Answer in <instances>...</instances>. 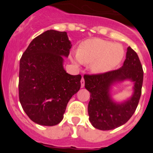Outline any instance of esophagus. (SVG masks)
<instances>
[{"label":"esophagus","mask_w":153,"mask_h":153,"mask_svg":"<svg viewBox=\"0 0 153 153\" xmlns=\"http://www.w3.org/2000/svg\"><path fill=\"white\" fill-rule=\"evenodd\" d=\"M80 83H81V87H82V88H83V87H84L85 81H84V79H83V77H82V79H81Z\"/></svg>","instance_id":"obj_1"}]
</instances>
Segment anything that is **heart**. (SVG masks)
I'll use <instances>...</instances> for the list:
<instances>
[{
  "label": "heart",
  "mask_w": 153,
  "mask_h": 153,
  "mask_svg": "<svg viewBox=\"0 0 153 153\" xmlns=\"http://www.w3.org/2000/svg\"><path fill=\"white\" fill-rule=\"evenodd\" d=\"M124 50L120 44L100 38H91L79 45L77 53L72 57L77 64H90L96 74H106L115 69L122 61Z\"/></svg>",
  "instance_id": "1"
}]
</instances>
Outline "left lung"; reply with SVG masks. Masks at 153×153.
Here are the masks:
<instances>
[{
  "label": "left lung",
  "instance_id": "obj_1",
  "mask_svg": "<svg viewBox=\"0 0 153 153\" xmlns=\"http://www.w3.org/2000/svg\"><path fill=\"white\" fill-rule=\"evenodd\" d=\"M85 88L90 93L88 104L89 120L94 128L110 130L123 125L131 118L140 101L143 71L137 53L129 47L122 67L106 74L85 75ZM129 81L133 93L123 101L112 97L113 86Z\"/></svg>",
  "mask_w": 153,
  "mask_h": 153
}]
</instances>
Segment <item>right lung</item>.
Returning a JSON list of instances; mask_svg holds the SVG:
<instances>
[{
	"mask_svg": "<svg viewBox=\"0 0 153 153\" xmlns=\"http://www.w3.org/2000/svg\"><path fill=\"white\" fill-rule=\"evenodd\" d=\"M71 47L67 32L50 30L35 37L21 56L19 99L35 123H60L67 103L80 88L81 75H70L63 67Z\"/></svg>",
	"mask_w": 153,
	"mask_h": 153,
	"instance_id": "add662e5",
	"label": "right lung"
}]
</instances>
